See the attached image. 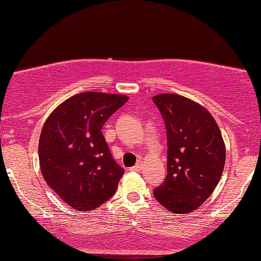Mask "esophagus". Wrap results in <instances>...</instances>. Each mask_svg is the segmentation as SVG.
<instances>
[{
  "label": "esophagus",
  "mask_w": 261,
  "mask_h": 261,
  "mask_svg": "<svg viewBox=\"0 0 261 261\" xmlns=\"http://www.w3.org/2000/svg\"><path fill=\"white\" fill-rule=\"evenodd\" d=\"M141 168H143V165H141L140 162H138V163H137L136 166L131 167V168H130V170H131V171H140V170H141Z\"/></svg>",
  "instance_id": "obj_1"
}]
</instances>
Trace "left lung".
<instances>
[{"mask_svg": "<svg viewBox=\"0 0 261 261\" xmlns=\"http://www.w3.org/2000/svg\"><path fill=\"white\" fill-rule=\"evenodd\" d=\"M152 100L167 135V176L153 194L168 211L189 213L204 204L222 175V135L212 115L192 100L177 94H159Z\"/></svg>", "mask_w": 261, "mask_h": 261, "instance_id": "1", "label": "left lung"}]
</instances>
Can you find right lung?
<instances>
[{
	"label": "right lung",
	"instance_id": "add662e5",
	"mask_svg": "<svg viewBox=\"0 0 261 261\" xmlns=\"http://www.w3.org/2000/svg\"><path fill=\"white\" fill-rule=\"evenodd\" d=\"M126 101L125 95L84 92L60 105L42 127L38 152L43 178L77 212L109 200L124 174L101 129Z\"/></svg>",
	"mask_w": 261,
	"mask_h": 261
}]
</instances>
